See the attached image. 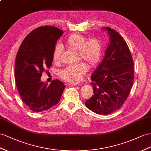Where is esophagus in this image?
<instances>
[{
	"label": "esophagus",
	"instance_id": "esophagus-1",
	"mask_svg": "<svg viewBox=\"0 0 151 151\" xmlns=\"http://www.w3.org/2000/svg\"><path fill=\"white\" fill-rule=\"evenodd\" d=\"M77 85H78L77 83H69V86H77Z\"/></svg>",
	"mask_w": 151,
	"mask_h": 151
}]
</instances>
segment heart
<instances>
[{"mask_svg":"<svg viewBox=\"0 0 151 151\" xmlns=\"http://www.w3.org/2000/svg\"><path fill=\"white\" fill-rule=\"evenodd\" d=\"M65 45L68 48L78 50L80 59L86 61L89 67H94L101 59L102 46L97 38L87 39L86 36L80 34H73L65 41ZM63 53V47L56 45L53 52V60L59 63ZM87 71V65L83 62L69 65L60 71V76L65 81L70 83H77Z\"/></svg>","mask_w":151,"mask_h":151,"instance_id":"b5f03b06","label":"heart"}]
</instances>
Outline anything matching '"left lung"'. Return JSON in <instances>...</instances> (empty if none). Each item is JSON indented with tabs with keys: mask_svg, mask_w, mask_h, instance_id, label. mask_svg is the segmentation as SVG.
I'll return each instance as SVG.
<instances>
[{
	"mask_svg": "<svg viewBox=\"0 0 151 151\" xmlns=\"http://www.w3.org/2000/svg\"><path fill=\"white\" fill-rule=\"evenodd\" d=\"M110 43L101 63L91 76L94 95L86 105L94 113L108 115L119 110L126 101L133 84L134 65L126 42L110 27H104Z\"/></svg>",
	"mask_w": 151,
	"mask_h": 151,
	"instance_id": "1",
	"label": "left lung"
}]
</instances>
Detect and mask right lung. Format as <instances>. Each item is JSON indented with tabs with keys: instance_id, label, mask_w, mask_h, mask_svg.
<instances>
[{
	"instance_id": "obj_1",
	"label": "right lung",
	"mask_w": 151,
	"mask_h": 151,
	"mask_svg": "<svg viewBox=\"0 0 151 151\" xmlns=\"http://www.w3.org/2000/svg\"><path fill=\"white\" fill-rule=\"evenodd\" d=\"M63 31L53 26H42L25 37L19 48L14 65V78L22 101L36 112L59 103L65 86L54 80L50 86L41 82L42 73L52 66L57 40Z\"/></svg>"
}]
</instances>
